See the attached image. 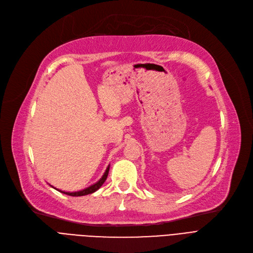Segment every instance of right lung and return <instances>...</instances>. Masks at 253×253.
<instances>
[{
  "label": "right lung",
  "instance_id": "obj_1",
  "mask_svg": "<svg viewBox=\"0 0 253 253\" xmlns=\"http://www.w3.org/2000/svg\"><path fill=\"white\" fill-rule=\"evenodd\" d=\"M109 170H110V165L108 166V168H106V170H105V172H104V174L102 175V177H101V178H100L96 183L90 185V187H88V188H86V189H84V190H82V191L70 193V192H63V191H60V190H58V189H56V188H54V187H52V188H54L55 190H57V191H58V192H60V193H63V194H65V195H69V196H73V197H79V196L89 195V194H92V193L96 192V191L101 187V185L103 184V182L105 181L106 177H108Z\"/></svg>",
  "mask_w": 253,
  "mask_h": 253
}]
</instances>
